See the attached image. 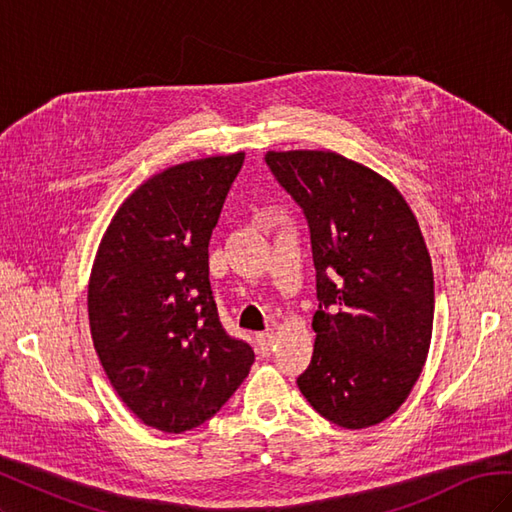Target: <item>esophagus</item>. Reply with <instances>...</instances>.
Returning <instances> with one entry per match:
<instances>
[{
    "label": "esophagus",
    "mask_w": 512,
    "mask_h": 512,
    "mask_svg": "<svg viewBox=\"0 0 512 512\" xmlns=\"http://www.w3.org/2000/svg\"><path fill=\"white\" fill-rule=\"evenodd\" d=\"M273 342H275L273 333H260V335L256 337L258 352H260L262 356H271V352H273Z\"/></svg>",
    "instance_id": "obj_1"
}]
</instances>
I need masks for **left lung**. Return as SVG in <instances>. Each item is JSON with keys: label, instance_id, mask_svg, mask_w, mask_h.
Here are the masks:
<instances>
[{"label": "left lung", "instance_id": "obj_1", "mask_svg": "<svg viewBox=\"0 0 512 512\" xmlns=\"http://www.w3.org/2000/svg\"><path fill=\"white\" fill-rule=\"evenodd\" d=\"M265 162L307 220L318 309L297 384L327 421L389 418L418 380L433 327V271L421 228L393 185L333 151H269Z\"/></svg>", "mask_w": 512, "mask_h": 512}]
</instances>
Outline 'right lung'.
I'll list each match as a JSON object with an SVG mask.
<instances>
[{
    "instance_id": "1",
    "label": "right lung",
    "mask_w": 512,
    "mask_h": 512,
    "mask_svg": "<svg viewBox=\"0 0 512 512\" xmlns=\"http://www.w3.org/2000/svg\"><path fill=\"white\" fill-rule=\"evenodd\" d=\"M243 153L177 164L119 207L91 271L87 307L100 363L141 421L166 433L203 425L254 363L222 327L209 239Z\"/></svg>"
}]
</instances>
